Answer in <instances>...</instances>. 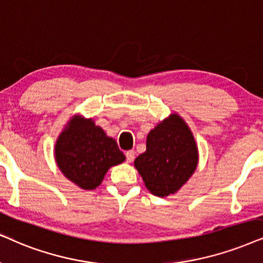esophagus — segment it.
I'll use <instances>...</instances> for the list:
<instances>
[{
    "instance_id": "obj_1",
    "label": "esophagus",
    "mask_w": 263,
    "mask_h": 263,
    "mask_svg": "<svg viewBox=\"0 0 263 263\" xmlns=\"http://www.w3.org/2000/svg\"><path fill=\"white\" fill-rule=\"evenodd\" d=\"M125 155H126V160H127V162H132L135 160L136 153L134 151H128V152H126Z\"/></svg>"
}]
</instances>
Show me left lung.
<instances>
[{
  "label": "left lung",
  "mask_w": 263,
  "mask_h": 263,
  "mask_svg": "<svg viewBox=\"0 0 263 263\" xmlns=\"http://www.w3.org/2000/svg\"><path fill=\"white\" fill-rule=\"evenodd\" d=\"M197 164L194 137L177 114H172L149 132L147 151L135 160L145 187L161 198L177 192L193 175Z\"/></svg>",
  "instance_id": "obj_1"
}]
</instances>
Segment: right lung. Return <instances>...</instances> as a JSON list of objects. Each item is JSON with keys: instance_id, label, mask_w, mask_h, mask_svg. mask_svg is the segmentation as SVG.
<instances>
[{"instance_id": "right-lung-1", "label": "right lung", "mask_w": 263, "mask_h": 263, "mask_svg": "<svg viewBox=\"0 0 263 263\" xmlns=\"http://www.w3.org/2000/svg\"><path fill=\"white\" fill-rule=\"evenodd\" d=\"M125 155L114 139L91 119L75 116L59 136L55 161L64 176L82 189L102 183L109 167L121 164Z\"/></svg>"}]
</instances>
